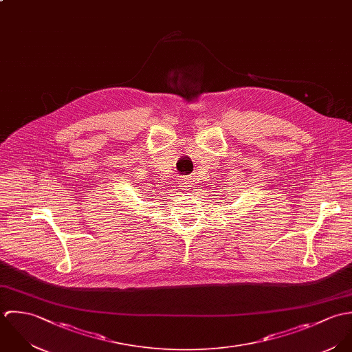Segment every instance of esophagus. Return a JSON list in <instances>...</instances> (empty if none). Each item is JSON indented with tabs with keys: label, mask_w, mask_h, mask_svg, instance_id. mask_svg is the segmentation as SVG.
Segmentation results:
<instances>
[{
	"label": "esophagus",
	"mask_w": 352,
	"mask_h": 352,
	"mask_svg": "<svg viewBox=\"0 0 352 352\" xmlns=\"http://www.w3.org/2000/svg\"><path fill=\"white\" fill-rule=\"evenodd\" d=\"M189 188H190V186L188 185V179L184 178V179L181 181V184H179V189H185V190L188 189V190H189Z\"/></svg>",
	"instance_id": "34e87169"
}]
</instances>
